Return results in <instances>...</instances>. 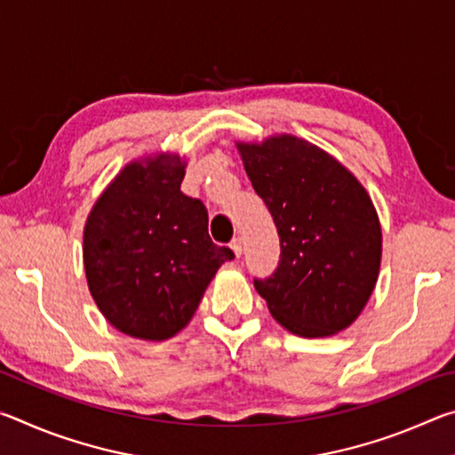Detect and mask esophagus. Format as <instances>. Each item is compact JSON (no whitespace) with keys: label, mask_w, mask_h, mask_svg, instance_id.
I'll return each mask as SVG.
<instances>
[{"label":"esophagus","mask_w":455,"mask_h":455,"mask_svg":"<svg viewBox=\"0 0 455 455\" xmlns=\"http://www.w3.org/2000/svg\"><path fill=\"white\" fill-rule=\"evenodd\" d=\"M230 249H233V252H235L236 257L243 255V241H241V236H235L233 241H230Z\"/></svg>","instance_id":"obj_1"}]
</instances>
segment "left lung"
<instances>
[{
	"label": "left lung",
	"instance_id": "1",
	"mask_svg": "<svg viewBox=\"0 0 455 455\" xmlns=\"http://www.w3.org/2000/svg\"><path fill=\"white\" fill-rule=\"evenodd\" d=\"M281 238V260L255 289L291 333L329 337L363 311L381 265V225L361 182L331 154L279 134L236 142Z\"/></svg>",
	"mask_w": 455,
	"mask_h": 455
}]
</instances>
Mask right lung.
Returning <instances> with one entry per match:
<instances>
[{"label":"right lung","mask_w":455,"mask_h":455,"mask_svg":"<svg viewBox=\"0 0 455 455\" xmlns=\"http://www.w3.org/2000/svg\"><path fill=\"white\" fill-rule=\"evenodd\" d=\"M179 154L122 168L84 227V268L98 309L122 333L164 341L188 325L219 267L235 259L209 236V212L180 190Z\"/></svg>","instance_id":"1"}]
</instances>
